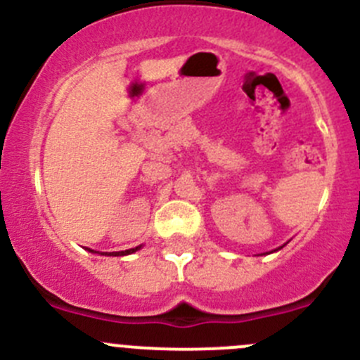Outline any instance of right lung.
Listing matches in <instances>:
<instances>
[{"label": "right lung", "instance_id": "1", "mask_svg": "<svg viewBox=\"0 0 360 360\" xmlns=\"http://www.w3.org/2000/svg\"><path fill=\"white\" fill-rule=\"evenodd\" d=\"M141 249V245L139 248H134V249H127V250H120V252H103V254H106V256H127V254H132V252H136V250H139ZM90 250V249H89ZM94 252V250H92Z\"/></svg>", "mask_w": 360, "mask_h": 360}]
</instances>
